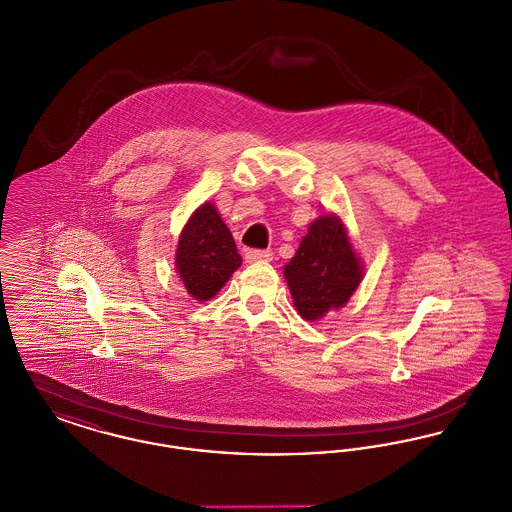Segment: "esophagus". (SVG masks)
Returning a JSON list of instances; mask_svg holds the SVG:
<instances>
[{
  "label": "esophagus",
  "instance_id": "obj_1",
  "mask_svg": "<svg viewBox=\"0 0 512 512\" xmlns=\"http://www.w3.org/2000/svg\"><path fill=\"white\" fill-rule=\"evenodd\" d=\"M245 263H257V261H270L272 251L270 249H247L245 251Z\"/></svg>",
  "mask_w": 512,
  "mask_h": 512
}]
</instances>
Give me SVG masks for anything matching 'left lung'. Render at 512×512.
<instances>
[{
  "mask_svg": "<svg viewBox=\"0 0 512 512\" xmlns=\"http://www.w3.org/2000/svg\"><path fill=\"white\" fill-rule=\"evenodd\" d=\"M293 305L305 320L343 307L357 290L363 268L338 217H320L309 226L292 261L284 267Z\"/></svg>",
  "mask_w": 512,
  "mask_h": 512,
  "instance_id": "left-lung-1",
  "label": "left lung"
}]
</instances>
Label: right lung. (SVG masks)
Masks as SVG:
<instances>
[{
  "label": "right lung",
  "instance_id": "add662e5",
  "mask_svg": "<svg viewBox=\"0 0 512 512\" xmlns=\"http://www.w3.org/2000/svg\"><path fill=\"white\" fill-rule=\"evenodd\" d=\"M242 265L226 224L211 203H203L184 226L176 249V270L197 301L211 299Z\"/></svg>",
  "mask_w": 512,
  "mask_h": 512
}]
</instances>
